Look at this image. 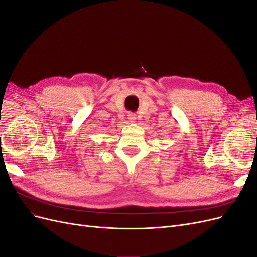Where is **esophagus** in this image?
<instances>
[{"mask_svg": "<svg viewBox=\"0 0 257 257\" xmlns=\"http://www.w3.org/2000/svg\"><path fill=\"white\" fill-rule=\"evenodd\" d=\"M127 119L130 120V122H135V120H136V114L133 113V112H130V113L127 114Z\"/></svg>", "mask_w": 257, "mask_h": 257, "instance_id": "obj_1", "label": "esophagus"}]
</instances>
